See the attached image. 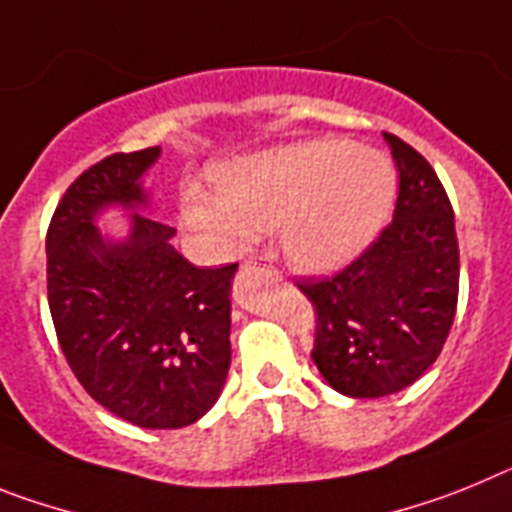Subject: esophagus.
Returning a JSON list of instances; mask_svg holds the SVG:
<instances>
[{"label": "esophagus", "mask_w": 512, "mask_h": 512, "mask_svg": "<svg viewBox=\"0 0 512 512\" xmlns=\"http://www.w3.org/2000/svg\"><path fill=\"white\" fill-rule=\"evenodd\" d=\"M255 270H268V273H275L265 260H247L244 262V273H255Z\"/></svg>", "instance_id": "esophagus-1"}]
</instances>
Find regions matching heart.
I'll return each mask as SVG.
<instances>
[{
  "instance_id": "1",
  "label": "heart",
  "mask_w": 512,
  "mask_h": 512,
  "mask_svg": "<svg viewBox=\"0 0 512 512\" xmlns=\"http://www.w3.org/2000/svg\"><path fill=\"white\" fill-rule=\"evenodd\" d=\"M219 198L185 190L182 221L226 252L281 229L283 255L304 273H335L389 219L397 170L350 139H314L239 159L213 172Z\"/></svg>"
}]
</instances>
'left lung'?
I'll return each mask as SVG.
<instances>
[{"mask_svg":"<svg viewBox=\"0 0 512 512\" xmlns=\"http://www.w3.org/2000/svg\"><path fill=\"white\" fill-rule=\"evenodd\" d=\"M399 170L394 221L335 278L299 283L317 311L311 358L353 399L415 384L441 355L459 301L453 208L435 170L384 133Z\"/></svg>","mask_w":512,"mask_h":512,"instance_id":"left-lung-1","label":"left lung"}]
</instances>
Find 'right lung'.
<instances>
[{
	"instance_id": "add662e5",
	"label": "right lung",
	"mask_w": 512,
	"mask_h": 512,
	"mask_svg": "<svg viewBox=\"0 0 512 512\" xmlns=\"http://www.w3.org/2000/svg\"><path fill=\"white\" fill-rule=\"evenodd\" d=\"M159 154H113L71 182L46 257L53 327L79 384L126 422L170 430L201 420L221 397L237 262L195 268L172 247V226L139 213ZM108 207L129 211L126 238L94 224Z\"/></svg>"
}]
</instances>
